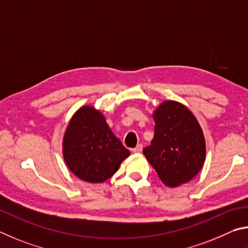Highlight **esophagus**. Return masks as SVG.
<instances>
[{"mask_svg": "<svg viewBox=\"0 0 248 248\" xmlns=\"http://www.w3.org/2000/svg\"><path fill=\"white\" fill-rule=\"evenodd\" d=\"M141 150H142V145H141V144H138V145L135 147V148L132 149L133 153H135V154H140Z\"/></svg>", "mask_w": 248, "mask_h": 248, "instance_id": "obj_1", "label": "esophagus"}]
</instances>
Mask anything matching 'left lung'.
Wrapping results in <instances>:
<instances>
[{"label":"left lung","instance_id":"1","mask_svg":"<svg viewBox=\"0 0 248 248\" xmlns=\"http://www.w3.org/2000/svg\"><path fill=\"white\" fill-rule=\"evenodd\" d=\"M155 135L142 150L164 184H184L201 171L205 162V138L197 120L187 108L166 101L155 110Z\"/></svg>","mask_w":248,"mask_h":248}]
</instances>
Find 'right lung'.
<instances>
[{"label":"right lung","instance_id":"add662e5","mask_svg":"<svg viewBox=\"0 0 248 248\" xmlns=\"http://www.w3.org/2000/svg\"><path fill=\"white\" fill-rule=\"evenodd\" d=\"M65 162L74 174L90 183H102L129 155L108 127L103 115L91 107L76 112L63 141Z\"/></svg>","mask_w":248,"mask_h":248}]
</instances>
